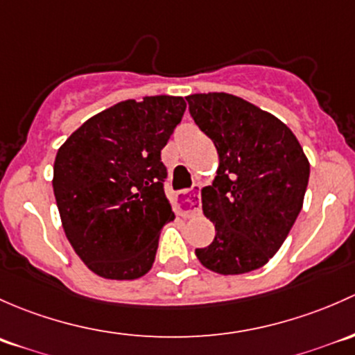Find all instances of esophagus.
<instances>
[{"mask_svg": "<svg viewBox=\"0 0 355 355\" xmlns=\"http://www.w3.org/2000/svg\"><path fill=\"white\" fill-rule=\"evenodd\" d=\"M178 214L181 215V217H193V215H196L200 211V208H202V200H200V186H195L193 189H189V191L182 193L181 196L178 198Z\"/></svg>", "mask_w": 355, "mask_h": 355, "instance_id": "34e87169", "label": "esophagus"}]
</instances>
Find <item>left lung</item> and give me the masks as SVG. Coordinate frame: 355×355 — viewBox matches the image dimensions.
Listing matches in <instances>:
<instances>
[{
  "label": "left lung",
  "mask_w": 355,
  "mask_h": 355,
  "mask_svg": "<svg viewBox=\"0 0 355 355\" xmlns=\"http://www.w3.org/2000/svg\"><path fill=\"white\" fill-rule=\"evenodd\" d=\"M189 114L214 141L218 169L202 189L215 237L195 251L205 268L241 275L268 263L302 208L309 160L279 118L225 92L186 97Z\"/></svg>",
  "instance_id": "obj_1"
}]
</instances>
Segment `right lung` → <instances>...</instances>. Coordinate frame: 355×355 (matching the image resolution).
<instances>
[{
    "mask_svg": "<svg viewBox=\"0 0 355 355\" xmlns=\"http://www.w3.org/2000/svg\"><path fill=\"white\" fill-rule=\"evenodd\" d=\"M186 111L182 97L118 102L69 135L54 160L61 224L98 277L135 280L152 268L160 229L174 220L160 150Z\"/></svg>",
    "mask_w": 355,
    "mask_h": 355,
    "instance_id": "1",
    "label": "right lung"
}]
</instances>
